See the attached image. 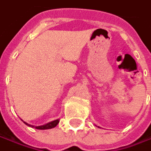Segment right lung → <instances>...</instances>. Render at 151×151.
<instances>
[{"instance_id": "add662e5", "label": "right lung", "mask_w": 151, "mask_h": 151, "mask_svg": "<svg viewBox=\"0 0 151 151\" xmlns=\"http://www.w3.org/2000/svg\"><path fill=\"white\" fill-rule=\"evenodd\" d=\"M26 125H28L27 123L26 122H24ZM58 123H59V120H55L54 121H51V122H50L48 124H45L44 125H40V126H34V125H28L29 126H31V127H35V129H38V130H47V129H51V128H54L55 127L56 125H58Z\"/></svg>"}]
</instances>
